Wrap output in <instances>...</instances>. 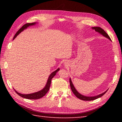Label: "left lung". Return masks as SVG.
I'll return each mask as SVG.
<instances>
[{"mask_svg":"<svg viewBox=\"0 0 122 122\" xmlns=\"http://www.w3.org/2000/svg\"><path fill=\"white\" fill-rule=\"evenodd\" d=\"M92 29L95 30V31L98 32L99 33H100V34L103 35V36H104V37L107 38L109 40H111L110 37H109V36H108L107 34V33L105 31L103 30V29H102V28H100L99 27H92ZM69 81H70V87H71V89L72 91L73 92V94L75 95H76L77 98H79V99L81 100H83V101H92V100H96V99H97V98H99V97H102V96L104 95L106 92L107 91V90L105 92L103 93H102V94H100L98 95L95 96V97H86V96H84V95H83L81 94H80V93H79L77 91V90L76 89V88L74 87L73 83H72V81H71V80L70 78Z\"/></svg>","mask_w":122,"mask_h":122,"instance_id":"obj_1","label":"left lung"}]
</instances>
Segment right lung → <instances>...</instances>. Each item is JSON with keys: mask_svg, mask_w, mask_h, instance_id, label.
<instances>
[{"mask_svg": "<svg viewBox=\"0 0 122 122\" xmlns=\"http://www.w3.org/2000/svg\"><path fill=\"white\" fill-rule=\"evenodd\" d=\"M36 24H37L36 22H32V23H28V24H26L24 25L23 26L20 28V29L17 32V33H15V35L14 38H13V40L15 39V38L17 37V36L19 34V33L22 32L23 30H24L25 29H26L28 27L31 26V25H36ZM60 69L58 68L55 71L53 72L52 73H51V74L49 76V78L48 79L47 82H46V85L45 87L43 88L42 90H41L39 91L35 92V93H31V94H21V93H18L16 91H15V92H16V93L17 94L19 95L20 97H24L25 98H27V99H30V100H37V99H39V98L42 97H44L46 95V93L48 92V91L50 89V86L51 85V80L53 77L56 76V72H58V71H59Z\"/></svg>", "mask_w": 122, "mask_h": 122, "instance_id": "add662e5", "label": "right lung"}]
</instances>
